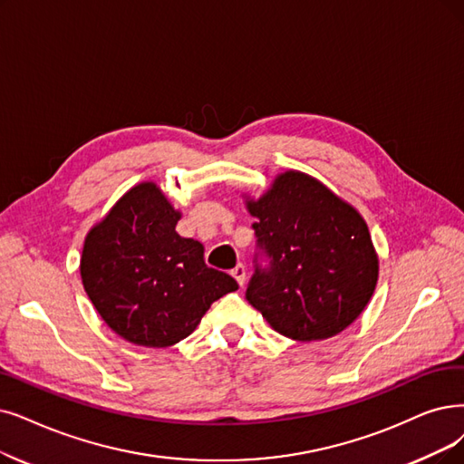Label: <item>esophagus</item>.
Instances as JSON below:
<instances>
[{
  "label": "esophagus",
  "instance_id": "esophagus-1",
  "mask_svg": "<svg viewBox=\"0 0 464 464\" xmlns=\"http://www.w3.org/2000/svg\"><path fill=\"white\" fill-rule=\"evenodd\" d=\"M230 274L236 277V282H237L239 285H244V284H246V274H247L246 265H237Z\"/></svg>",
  "mask_w": 464,
  "mask_h": 464
}]
</instances>
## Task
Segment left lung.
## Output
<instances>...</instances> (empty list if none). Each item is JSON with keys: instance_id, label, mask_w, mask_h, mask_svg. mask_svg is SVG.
Segmentation results:
<instances>
[{"instance_id": "1", "label": "left lung", "mask_w": 464, "mask_h": 464, "mask_svg": "<svg viewBox=\"0 0 464 464\" xmlns=\"http://www.w3.org/2000/svg\"><path fill=\"white\" fill-rule=\"evenodd\" d=\"M256 218L258 265L246 296L284 337L324 341L354 322L375 291L379 256L363 217L325 184L301 171L277 175L246 199Z\"/></svg>"}]
</instances>
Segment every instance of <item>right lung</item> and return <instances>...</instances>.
I'll list each match as a JSON object with an SVG mask.
<instances>
[{"instance_id": "right-lung-1", "label": "right lung", "mask_w": 464, "mask_h": 464, "mask_svg": "<svg viewBox=\"0 0 464 464\" xmlns=\"http://www.w3.org/2000/svg\"><path fill=\"white\" fill-rule=\"evenodd\" d=\"M179 218L156 182H140L85 236V293L106 325L133 344L187 339L217 299L237 289L232 276L206 265L199 242L177 234Z\"/></svg>"}]
</instances>
